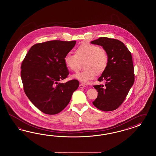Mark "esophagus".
Instances as JSON below:
<instances>
[{
  "instance_id": "obj_1",
  "label": "esophagus",
  "mask_w": 156,
  "mask_h": 156,
  "mask_svg": "<svg viewBox=\"0 0 156 156\" xmlns=\"http://www.w3.org/2000/svg\"><path fill=\"white\" fill-rule=\"evenodd\" d=\"M86 87V85H84V84H83V83H80V88H84Z\"/></svg>"
}]
</instances>
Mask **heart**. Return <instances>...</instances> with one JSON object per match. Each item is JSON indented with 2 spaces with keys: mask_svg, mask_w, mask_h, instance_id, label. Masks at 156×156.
<instances>
[{
  "mask_svg": "<svg viewBox=\"0 0 156 156\" xmlns=\"http://www.w3.org/2000/svg\"><path fill=\"white\" fill-rule=\"evenodd\" d=\"M84 63L85 70L73 75V78L83 83H87L94 78L96 73H103L108 63L106 52L98 46L84 43L78 47L76 54L68 53L64 58L66 67L71 71L80 69L81 63Z\"/></svg>",
  "mask_w": 156,
  "mask_h": 156,
  "instance_id": "b5f03b06",
  "label": "heart"
}]
</instances>
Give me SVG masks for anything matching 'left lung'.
<instances>
[{
  "instance_id": "8db88e82",
  "label": "left lung",
  "mask_w": 156,
  "mask_h": 156,
  "mask_svg": "<svg viewBox=\"0 0 156 156\" xmlns=\"http://www.w3.org/2000/svg\"><path fill=\"white\" fill-rule=\"evenodd\" d=\"M91 43L102 46L108 56V66L98 79L105 80V85L94 86L98 96L93 104L104 112L114 110L122 104L134 82L132 54L117 39L101 37Z\"/></svg>"
}]
</instances>
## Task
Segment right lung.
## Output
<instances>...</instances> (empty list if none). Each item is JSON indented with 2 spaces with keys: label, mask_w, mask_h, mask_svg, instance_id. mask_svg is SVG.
Segmentation results:
<instances>
[{
  "label": "right lung",
  "mask_w": 156,
  "mask_h": 156,
  "mask_svg": "<svg viewBox=\"0 0 156 156\" xmlns=\"http://www.w3.org/2000/svg\"><path fill=\"white\" fill-rule=\"evenodd\" d=\"M76 43V41H51L35 44L22 63L20 76L24 93L44 113H60L79 86L76 80L59 82L69 74L64 58Z\"/></svg>",
  "instance_id": "right-lung-1"
}]
</instances>
